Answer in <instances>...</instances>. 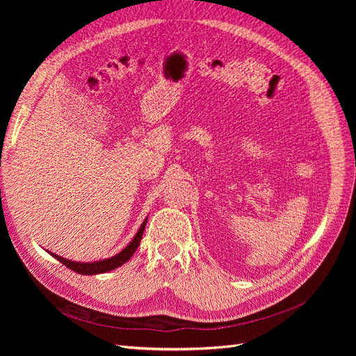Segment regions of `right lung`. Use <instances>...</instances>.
<instances>
[{
    "mask_svg": "<svg viewBox=\"0 0 356 356\" xmlns=\"http://www.w3.org/2000/svg\"><path fill=\"white\" fill-rule=\"evenodd\" d=\"M145 223H147V218L145 220L141 223V227L138 229V232L136 234L134 239L129 242V244L121 251L118 252L117 255L111 257V258H106V259H102V261H95V263H76V261H70V259H66V258H62L59 255L56 254H51L56 259L60 261V263L63 266H66L67 268H70L72 271H76L78 274H83V275H93V274H101V273H108V271H112L118 268L120 266L125 264L127 261L133 257V254L137 251L140 242H141V236H143V232H144V228H145Z\"/></svg>",
    "mask_w": 356,
    "mask_h": 356,
    "instance_id": "right-lung-1",
    "label": "right lung"
}]
</instances>
